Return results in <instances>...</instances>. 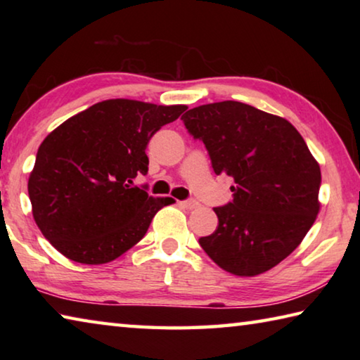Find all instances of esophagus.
<instances>
[{
    "mask_svg": "<svg viewBox=\"0 0 360 360\" xmlns=\"http://www.w3.org/2000/svg\"><path fill=\"white\" fill-rule=\"evenodd\" d=\"M182 206H184L186 210H195V208H198L200 203L197 202V200H186V202H182Z\"/></svg>",
    "mask_w": 360,
    "mask_h": 360,
    "instance_id": "esophagus-1",
    "label": "esophagus"
}]
</instances>
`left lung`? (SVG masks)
I'll list each match as a JSON object with an SVG mask.
<instances>
[{
    "instance_id": "8db88e82",
    "label": "left lung",
    "mask_w": 360,
    "mask_h": 360,
    "mask_svg": "<svg viewBox=\"0 0 360 360\" xmlns=\"http://www.w3.org/2000/svg\"><path fill=\"white\" fill-rule=\"evenodd\" d=\"M181 119L205 143L214 173L235 181L233 202L214 208L217 229L200 246L231 275L271 270L318 217V160L289 120L245 103H210Z\"/></svg>"
}]
</instances>
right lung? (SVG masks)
I'll return each mask as SVG.
<instances>
[{"instance_id": "1", "label": "right lung", "mask_w": 360, "mask_h": 360, "mask_svg": "<svg viewBox=\"0 0 360 360\" xmlns=\"http://www.w3.org/2000/svg\"><path fill=\"white\" fill-rule=\"evenodd\" d=\"M186 105L114 98L72 115L49 133L28 178L34 222L77 264L101 265L143 238L168 197L133 186L148 173L149 139Z\"/></svg>"}]
</instances>
